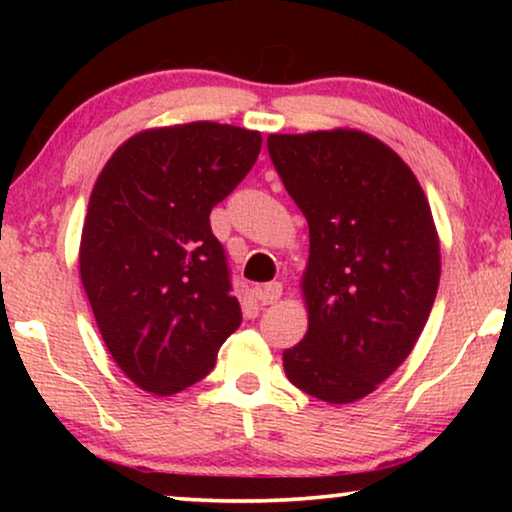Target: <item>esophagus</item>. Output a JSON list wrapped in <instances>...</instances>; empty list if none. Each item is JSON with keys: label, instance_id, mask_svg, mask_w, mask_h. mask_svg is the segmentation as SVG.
<instances>
[{"label": "esophagus", "instance_id": "esophagus-1", "mask_svg": "<svg viewBox=\"0 0 512 512\" xmlns=\"http://www.w3.org/2000/svg\"><path fill=\"white\" fill-rule=\"evenodd\" d=\"M256 298L261 305H275L277 300L282 298V284L270 282V284L261 286V289H256Z\"/></svg>", "mask_w": 512, "mask_h": 512}]
</instances>
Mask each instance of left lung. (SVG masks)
<instances>
[{"label": "left lung", "instance_id": "1", "mask_svg": "<svg viewBox=\"0 0 512 512\" xmlns=\"http://www.w3.org/2000/svg\"><path fill=\"white\" fill-rule=\"evenodd\" d=\"M284 188L310 226L300 291L307 333L282 354L293 387L356 403L408 359L440 282V237L415 172L354 128L270 135Z\"/></svg>", "mask_w": 512, "mask_h": 512}]
</instances>
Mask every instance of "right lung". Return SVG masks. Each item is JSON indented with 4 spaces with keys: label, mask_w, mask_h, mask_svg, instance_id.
I'll list each match as a JSON object with an SVG mask.
<instances>
[{
    "label": "right lung",
    "mask_w": 512,
    "mask_h": 512,
    "mask_svg": "<svg viewBox=\"0 0 512 512\" xmlns=\"http://www.w3.org/2000/svg\"><path fill=\"white\" fill-rule=\"evenodd\" d=\"M261 132L193 121L137 132L90 193L81 284L116 366L153 396L214 368L242 324L209 212L261 153Z\"/></svg>",
    "instance_id": "right-lung-1"
}]
</instances>
